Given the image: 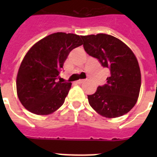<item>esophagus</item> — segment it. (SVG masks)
<instances>
[{
    "instance_id": "34e87169",
    "label": "esophagus",
    "mask_w": 157,
    "mask_h": 157,
    "mask_svg": "<svg viewBox=\"0 0 157 157\" xmlns=\"http://www.w3.org/2000/svg\"><path fill=\"white\" fill-rule=\"evenodd\" d=\"M84 82H85V80H79V81H77L76 82V84H82V83H84Z\"/></svg>"
}]
</instances>
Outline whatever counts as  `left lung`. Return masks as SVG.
<instances>
[{"label":"left lung","instance_id":"8db88e82","mask_svg":"<svg viewBox=\"0 0 157 157\" xmlns=\"http://www.w3.org/2000/svg\"><path fill=\"white\" fill-rule=\"evenodd\" d=\"M86 53L110 70L107 84L88 95L89 103L98 114L115 118L134 107L141 87V72L136 57L121 40L107 34L83 36Z\"/></svg>","mask_w":157,"mask_h":157}]
</instances>
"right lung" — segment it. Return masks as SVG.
<instances>
[{
	"mask_svg": "<svg viewBox=\"0 0 157 157\" xmlns=\"http://www.w3.org/2000/svg\"><path fill=\"white\" fill-rule=\"evenodd\" d=\"M81 37L72 33H53L28 50L16 80L18 97L26 109L49 115L63 104L71 83L57 79L69 53L82 45Z\"/></svg>",
	"mask_w": 157,
	"mask_h": 157,
	"instance_id": "right-lung-1",
	"label": "right lung"
}]
</instances>
